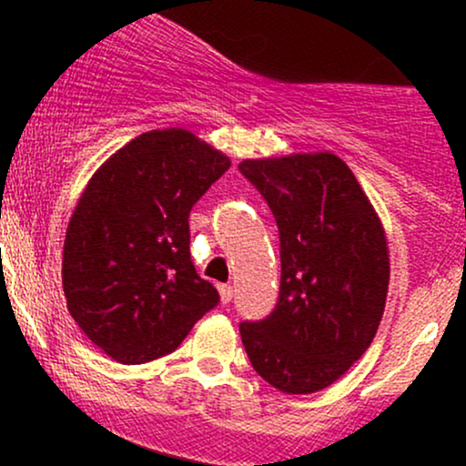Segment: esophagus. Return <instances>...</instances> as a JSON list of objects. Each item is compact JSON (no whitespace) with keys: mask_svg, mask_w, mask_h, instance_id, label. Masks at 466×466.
I'll return each mask as SVG.
<instances>
[{"mask_svg":"<svg viewBox=\"0 0 466 466\" xmlns=\"http://www.w3.org/2000/svg\"><path fill=\"white\" fill-rule=\"evenodd\" d=\"M218 293H221V302L228 304L229 300H232L234 289H232V285H218Z\"/></svg>","mask_w":466,"mask_h":466,"instance_id":"obj_1","label":"esophagus"}]
</instances>
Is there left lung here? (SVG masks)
I'll list each match as a JSON object with an SVG mask.
<instances>
[{"label":"left lung","mask_w":466,"mask_h":466,"mask_svg":"<svg viewBox=\"0 0 466 466\" xmlns=\"http://www.w3.org/2000/svg\"><path fill=\"white\" fill-rule=\"evenodd\" d=\"M280 238V293L265 319L240 322L254 370L287 394L329 388L381 322L388 243L352 170L333 153L245 159Z\"/></svg>","instance_id":"8db88e82"}]
</instances>
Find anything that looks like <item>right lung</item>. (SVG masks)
Segmentation results:
<instances>
[{
    "label": "right lung",
    "instance_id": "1",
    "mask_svg": "<svg viewBox=\"0 0 466 466\" xmlns=\"http://www.w3.org/2000/svg\"><path fill=\"white\" fill-rule=\"evenodd\" d=\"M228 168L190 131H148L85 188L67 226L63 289L83 333L116 361L168 355L221 300L190 258L188 217Z\"/></svg>",
    "mask_w": 466,
    "mask_h": 466
}]
</instances>
